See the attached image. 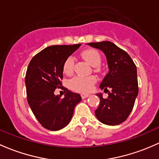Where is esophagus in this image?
Masks as SVG:
<instances>
[{"instance_id":"1","label":"esophagus","mask_w":159,"mask_h":159,"mask_svg":"<svg viewBox=\"0 0 159 159\" xmlns=\"http://www.w3.org/2000/svg\"><path fill=\"white\" fill-rule=\"evenodd\" d=\"M81 96L82 99H84V98H87L88 97H89L90 94H88V93H81Z\"/></svg>"}]
</instances>
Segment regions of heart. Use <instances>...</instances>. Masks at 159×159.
<instances>
[{"label": "heart", "mask_w": 159, "mask_h": 159, "mask_svg": "<svg viewBox=\"0 0 159 159\" xmlns=\"http://www.w3.org/2000/svg\"><path fill=\"white\" fill-rule=\"evenodd\" d=\"M81 55L85 61L91 66H98L101 61V54L96 49H85L81 52ZM74 65L75 60L73 57L70 56L67 58L63 65V71L65 74L68 75L72 74L74 71ZM95 82H96V78L93 76H75L70 80L68 85L73 91H79V92H88L92 89L93 85Z\"/></svg>", "instance_id": "obj_1"}]
</instances>
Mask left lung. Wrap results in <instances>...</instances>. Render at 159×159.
Returning <instances> with one entry per match:
<instances>
[{
    "instance_id": "1",
    "label": "left lung",
    "mask_w": 159,
    "mask_h": 159,
    "mask_svg": "<svg viewBox=\"0 0 159 159\" xmlns=\"http://www.w3.org/2000/svg\"><path fill=\"white\" fill-rule=\"evenodd\" d=\"M88 45L104 53L109 68V72L100 84L101 90L108 92V97L103 98L101 93H97L101 103L95 110V115L103 124H120L128 118L138 95L136 65L126 52L111 42L90 43Z\"/></svg>"
}]
</instances>
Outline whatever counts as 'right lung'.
<instances>
[{"label":"right lung","mask_w":159,"mask_h":159,"mask_svg":"<svg viewBox=\"0 0 159 159\" xmlns=\"http://www.w3.org/2000/svg\"><path fill=\"white\" fill-rule=\"evenodd\" d=\"M80 46H49L36 54L28 66L25 78L28 103L40 124L49 130L66 127L81 101L79 93L61 87V81L65 61ZM59 87L66 90L64 98L54 95V90Z\"/></svg>","instance_id":"right-lung-1"}]
</instances>
